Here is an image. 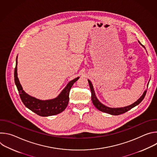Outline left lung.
Listing matches in <instances>:
<instances>
[{
	"instance_id": "obj_1",
	"label": "left lung",
	"mask_w": 157,
	"mask_h": 157,
	"mask_svg": "<svg viewBox=\"0 0 157 157\" xmlns=\"http://www.w3.org/2000/svg\"><path fill=\"white\" fill-rule=\"evenodd\" d=\"M139 43L141 44L142 46H143L144 48L145 47L144 45H142V44L140 43V42L139 41ZM88 82H89V87H90V89H91V100L93 101V104L94 105V106L99 110L102 111V112H104V113H107V114H111V115H114V116H117V115H120V114H124L125 113H126V112H127L128 110H130L131 109H132L133 107H136V105H137L138 104H139L142 101V100L144 99V98H145V94H146V93H147V90H145L144 93V94H142V96L134 103H133L132 104L130 105H128V106H126V107H119V108H111V107H109L104 104H102L96 98V94H95V93H94V88H93V84L91 83V82L89 81L88 79ZM148 86V85H147Z\"/></svg>"
}]
</instances>
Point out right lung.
<instances>
[{"instance_id": "obj_1", "label": "right lung", "mask_w": 157, "mask_h": 157, "mask_svg": "<svg viewBox=\"0 0 157 157\" xmlns=\"http://www.w3.org/2000/svg\"><path fill=\"white\" fill-rule=\"evenodd\" d=\"M17 56L14 71L15 83L18 91L20 97L24 104L33 113L42 117H47L58 114L63 112L68 105L69 94L73 84L79 78L78 77L70 81L61 93L55 99L40 100L27 94L22 88L17 76Z\"/></svg>"}]
</instances>
